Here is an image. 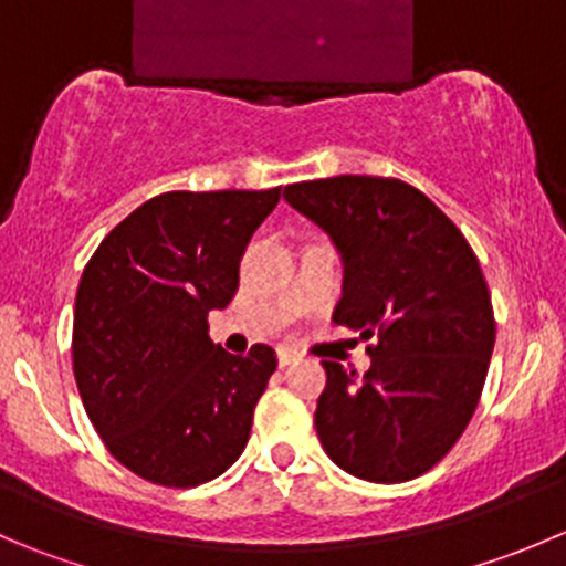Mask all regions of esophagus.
Instances as JSON below:
<instances>
[{
  "instance_id": "esophagus-1",
  "label": "esophagus",
  "mask_w": 566,
  "mask_h": 566,
  "mask_svg": "<svg viewBox=\"0 0 566 566\" xmlns=\"http://www.w3.org/2000/svg\"><path fill=\"white\" fill-rule=\"evenodd\" d=\"M276 359H279V367H287V365H293V361H298V354L290 348H279Z\"/></svg>"
}]
</instances>
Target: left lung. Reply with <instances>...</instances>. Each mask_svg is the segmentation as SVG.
<instances>
[{
	"label": "left lung",
	"mask_w": 566,
	"mask_h": 566,
	"mask_svg": "<svg viewBox=\"0 0 566 566\" xmlns=\"http://www.w3.org/2000/svg\"><path fill=\"white\" fill-rule=\"evenodd\" d=\"M284 201L339 251L343 298L332 321L378 339L365 376L323 359V451L373 484L429 473L468 429L495 348L479 256L429 196L400 179L295 182Z\"/></svg>",
	"instance_id": "obj_1"
}]
</instances>
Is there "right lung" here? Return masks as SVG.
<instances>
[{"label":"right lung","mask_w":566,"mask_h":566,"mask_svg":"<svg viewBox=\"0 0 566 566\" xmlns=\"http://www.w3.org/2000/svg\"><path fill=\"white\" fill-rule=\"evenodd\" d=\"M271 190H171L124 218L93 251L76 290L71 359L80 398L107 451L174 490L227 473L276 350L234 356L207 315L240 284V256L279 205Z\"/></svg>","instance_id":"right-lung-1"}]
</instances>
